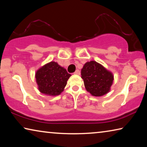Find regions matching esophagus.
<instances>
[{
    "mask_svg": "<svg viewBox=\"0 0 147 147\" xmlns=\"http://www.w3.org/2000/svg\"><path fill=\"white\" fill-rule=\"evenodd\" d=\"M74 74H77V75H80V71L78 69H77V70H76V71L74 72Z\"/></svg>",
    "mask_w": 147,
    "mask_h": 147,
    "instance_id": "1",
    "label": "esophagus"
}]
</instances>
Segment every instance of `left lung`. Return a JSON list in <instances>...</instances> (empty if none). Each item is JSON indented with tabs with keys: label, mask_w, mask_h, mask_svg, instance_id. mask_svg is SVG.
<instances>
[{
	"label": "left lung",
	"mask_w": 147,
	"mask_h": 147,
	"mask_svg": "<svg viewBox=\"0 0 147 147\" xmlns=\"http://www.w3.org/2000/svg\"><path fill=\"white\" fill-rule=\"evenodd\" d=\"M81 75L86 90L95 96L108 93L113 80L112 73L94 61L85 63L81 71Z\"/></svg>",
	"instance_id": "1"
}]
</instances>
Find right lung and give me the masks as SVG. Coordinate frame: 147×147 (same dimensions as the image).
<instances>
[{
    "instance_id": "obj_1",
    "label": "right lung",
    "mask_w": 147,
    "mask_h": 147,
    "mask_svg": "<svg viewBox=\"0 0 147 147\" xmlns=\"http://www.w3.org/2000/svg\"><path fill=\"white\" fill-rule=\"evenodd\" d=\"M71 75L54 61L45 65L36 73V82L41 93L56 96L63 91Z\"/></svg>"
}]
</instances>
